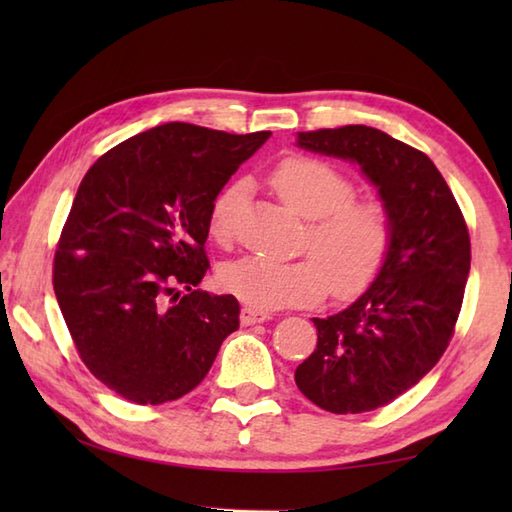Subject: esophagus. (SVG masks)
Masks as SVG:
<instances>
[{
	"mask_svg": "<svg viewBox=\"0 0 512 512\" xmlns=\"http://www.w3.org/2000/svg\"><path fill=\"white\" fill-rule=\"evenodd\" d=\"M273 314L266 312V310H257V308H242V314H239V321H242V325H255V323H264L268 321Z\"/></svg>",
	"mask_w": 512,
	"mask_h": 512,
	"instance_id": "1",
	"label": "esophagus"
}]
</instances>
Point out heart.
Instances as JSON below:
<instances>
[{
    "instance_id": "b5f03b06",
    "label": "heart",
    "mask_w": 512,
    "mask_h": 512,
    "mask_svg": "<svg viewBox=\"0 0 512 512\" xmlns=\"http://www.w3.org/2000/svg\"><path fill=\"white\" fill-rule=\"evenodd\" d=\"M270 182L290 211L312 220L303 239L306 257L270 262L246 257L222 268L220 284L250 308L275 310L334 297H352L380 275L394 242V220L383 198L356 195L354 180L330 162L290 156L270 173ZM244 182L217 195L209 233L231 244Z\"/></svg>"
}]
</instances>
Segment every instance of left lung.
Instances as JSON below:
<instances>
[{"mask_svg": "<svg viewBox=\"0 0 512 512\" xmlns=\"http://www.w3.org/2000/svg\"><path fill=\"white\" fill-rule=\"evenodd\" d=\"M299 147L361 165L394 220V242L374 284L350 308L317 325V350L295 380L332 413L374 411L427 376L458 323L471 237L436 165L400 140L365 125L299 132Z\"/></svg>", "mask_w": 512, "mask_h": 512, "instance_id": "left-lung-1", "label": "left lung"}]
</instances>
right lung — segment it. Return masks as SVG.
Returning a JSON list of instances; mask_svg holds the SVG:
<instances>
[{"label":"right lung","mask_w":512,"mask_h":512,"mask_svg":"<svg viewBox=\"0 0 512 512\" xmlns=\"http://www.w3.org/2000/svg\"><path fill=\"white\" fill-rule=\"evenodd\" d=\"M268 136L158 125L112 147L81 180L52 286L81 361L125 400L189 394L239 328L233 295L198 288L204 244L217 193Z\"/></svg>","instance_id":"1"}]
</instances>
